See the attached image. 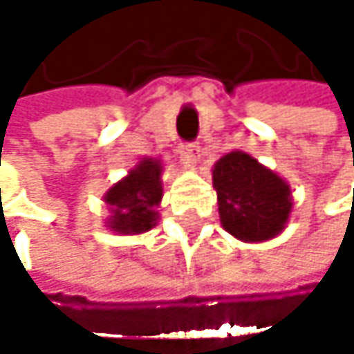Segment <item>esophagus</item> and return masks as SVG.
<instances>
[{"mask_svg": "<svg viewBox=\"0 0 354 354\" xmlns=\"http://www.w3.org/2000/svg\"><path fill=\"white\" fill-rule=\"evenodd\" d=\"M184 160L188 164H196L201 160V145L198 143H188L184 145Z\"/></svg>", "mask_w": 354, "mask_h": 354, "instance_id": "34e87169", "label": "esophagus"}]
</instances>
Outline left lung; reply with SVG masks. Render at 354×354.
I'll return each mask as SVG.
<instances>
[{
	"instance_id": "8db88e82",
	"label": "left lung",
	"mask_w": 354,
	"mask_h": 354,
	"mask_svg": "<svg viewBox=\"0 0 354 354\" xmlns=\"http://www.w3.org/2000/svg\"><path fill=\"white\" fill-rule=\"evenodd\" d=\"M219 219L225 232L242 242L279 236L291 215V188L246 151H232L213 166Z\"/></svg>"
}]
</instances>
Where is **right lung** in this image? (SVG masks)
I'll return each mask as SVG.
<instances>
[{
	"label": "right lung",
	"instance_id": "obj_1",
	"mask_svg": "<svg viewBox=\"0 0 354 354\" xmlns=\"http://www.w3.org/2000/svg\"><path fill=\"white\" fill-rule=\"evenodd\" d=\"M162 194V162L143 158L104 194V203L112 213L106 227L124 236L149 232L158 221L156 207L160 205Z\"/></svg>",
	"mask_w": 354,
	"mask_h": 354
}]
</instances>
